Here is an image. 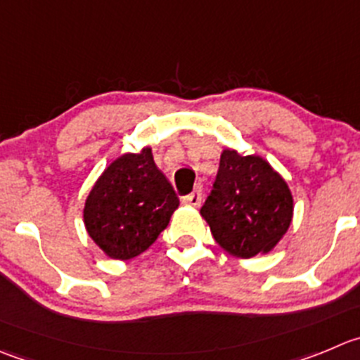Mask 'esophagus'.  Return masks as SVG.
<instances>
[{
  "label": "esophagus",
  "mask_w": 360,
  "mask_h": 360,
  "mask_svg": "<svg viewBox=\"0 0 360 360\" xmlns=\"http://www.w3.org/2000/svg\"><path fill=\"white\" fill-rule=\"evenodd\" d=\"M201 200H203V194H201L200 189H196L194 193H191L189 196L184 198V203L191 205V207H200Z\"/></svg>",
  "instance_id": "esophagus-1"
}]
</instances>
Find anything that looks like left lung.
Segmentation results:
<instances>
[{
  "mask_svg": "<svg viewBox=\"0 0 360 360\" xmlns=\"http://www.w3.org/2000/svg\"><path fill=\"white\" fill-rule=\"evenodd\" d=\"M201 215L224 251L252 258L272 251L288 231L293 196L285 178L265 159L226 148Z\"/></svg>",
  "mask_w": 360,
  "mask_h": 360,
  "instance_id": "8db88e82",
  "label": "left lung"
}]
</instances>
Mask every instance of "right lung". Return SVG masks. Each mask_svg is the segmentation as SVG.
<instances>
[{"instance_id": "obj_1", "label": "right lung", "mask_w": 360, "mask_h": 360, "mask_svg": "<svg viewBox=\"0 0 360 360\" xmlns=\"http://www.w3.org/2000/svg\"><path fill=\"white\" fill-rule=\"evenodd\" d=\"M180 201L153 162L152 148L123 153L98 176L84 203L91 240L112 259L145 252L162 233Z\"/></svg>"}]
</instances>
